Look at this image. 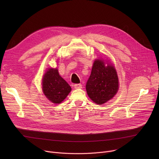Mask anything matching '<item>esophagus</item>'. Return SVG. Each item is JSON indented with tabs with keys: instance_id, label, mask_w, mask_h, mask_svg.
<instances>
[{
	"instance_id": "1",
	"label": "esophagus",
	"mask_w": 159,
	"mask_h": 159,
	"mask_svg": "<svg viewBox=\"0 0 159 159\" xmlns=\"http://www.w3.org/2000/svg\"><path fill=\"white\" fill-rule=\"evenodd\" d=\"M74 87L75 89H80V88H82V84H75L74 85Z\"/></svg>"
}]
</instances>
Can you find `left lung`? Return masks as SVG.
<instances>
[{
    "mask_svg": "<svg viewBox=\"0 0 159 159\" xmlns=\"http://www.w3.org/2000/svg\"><path fill=\"white\" fill-rule=\"evenodd\" d=\"M104 64L102 60H95L86 85L89 98L100 105L111 99L119 89L118 76L114 66Z\"/></svg>",
    "mask_w": 159,
    "mask_h": 159,
    "instance_id": "1",
    "label": "left lung"
}]
</instances>
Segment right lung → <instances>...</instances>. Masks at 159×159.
<instances>
[{
    "mask_svg": "<svg viewBox=\"0 0 159 159\" xmlns=\"http://www.w3.org/2000/svg\"><path fill=\"white\" fill-rule=\"evenodd\" d=\"M43 90L50 101L55 104H59L68 96L71 88L60 76L57 69L49 68L44 75Z\"/></svg>",
    "mask_w": 159,
    "mask_h": 159,
    "instance_id": "1",
    "label": "right lung"
}]
</instances>
